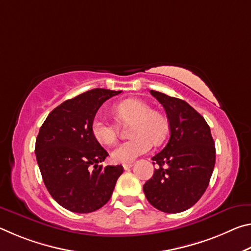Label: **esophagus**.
I'll return each instance as SVG.
<instances>
[{
    "instance_id": "34e87169",
    "label": "esophagus",
    "mask_w": 251,
    "mask_h": 251,
    "mask_svg": "<svg viewBox=\"0 0 251 251\" xmlns=\"http://www.w3.org/2000/svg\"><path fill=\"white\" fill-rule=\"evenodd\" d=\"M133 166V163H126V164H123V167H124L125 171H128V169Z\"/></svg>"
}]
</instances>
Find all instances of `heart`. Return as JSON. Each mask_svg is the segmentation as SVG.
<instances>
[{"mask_svg":"<svg viewBox=\"0 0 251 251\" xmlns=\"http://www.w3.org/2000/svg\"><path fill=\"white\" fill-rule=\"evenodd\" d=\"M118 120L129 124L133 138L117 145L112 151L116 163H130L151 150L152 143L158 145L167 134V121L159 112L151 110L150 105L139 100H125L114 107ZM92 134L103 145H112L117 139V126L100 115L92 121Z\"/></svg>","mask_w":251,"mask_h":251,"instance_id":"b5f03b06","label":"heart"}]
</instances>
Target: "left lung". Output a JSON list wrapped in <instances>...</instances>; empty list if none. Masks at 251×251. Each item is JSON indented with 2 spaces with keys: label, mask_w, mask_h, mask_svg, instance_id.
I'll return each mask as SVG.
<instances>
[{
  "label": "left lung",
  "mask_w": 251,
  "mask_h": 251,
  "mask_svg": "<svg viewBox=\"0 0 251 251\" xmlns=\"http://www.w3.org/2000/svg\"><path fill=\"white\" fill-rule=\"evenodd\" d=\"M166 110L171 137L152 157L154 175L144 185L147 201L157 209L177 214L189 209L206 192L216 161L209 126L185 100L151 91Z\"/></svg>",
  "instance_id": "1"
}]
</instances>
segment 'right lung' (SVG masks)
<instances>
[{"instance_id": "1", "label": "right lung", "mask_w": 251, "mask_h": 251, "mask_svg": "<svg viewBox=\"0 0 251 251\" xmlns=\"http://www.w3.org/2000/svg\"><path fill=\"white\" fill-rule=\"evenodd\" d=\"M122 91L95 88L58 105L46 117L35 143L36 160L43 181L65 209L87 214L112 197L122 165L103 167L108 152L92 134L97 110Z\"/></svg>"}]
</instances>
